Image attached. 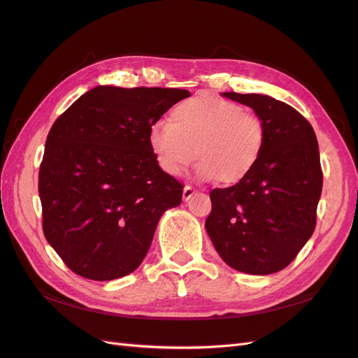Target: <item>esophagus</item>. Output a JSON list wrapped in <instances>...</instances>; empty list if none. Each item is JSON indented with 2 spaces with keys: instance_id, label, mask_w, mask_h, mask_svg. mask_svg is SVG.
<instances>
[{
  "instance_id": "obj_1",
  "label": "esophagus",
  "mask_w": 358,
  "mask_h": 358,
  "mask_svg": "<svg viewBox=\"0 0 358 358\" xmlns=\"http://www.w3.org/2000/svg\"><path fill=\"white\" fill-rule=\"evenodd\" d=\"M194 194H196V189H194L192 187H189V185H187L185 188H183V200L185 201H188V200H191V197L194 196Z\"/></svg>"
}]
</instances>
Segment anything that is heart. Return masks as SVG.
Here are the masks:
<instances>
[{"label":"heart","instance_id":"obj_1","mask_svg":"<svg viewBox=\"0 0 358 358\" xmlns=\"http://www.w3.org/2000/svg\"><path fill=\"white\" fill-rule=\"evenodd\" d=\"M264 143V122L257 113L208 95L178 103L170 122H157L149 129L150 150L169 175H182L197 154L199 176L227 187L251 175Z\"/></svg>","mask_w":358,"mask_h":358}]
</instances>
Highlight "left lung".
<instances>
[{"instance_id":"8db88e82","label":"left lung","mask_w":358,"mask_h":358,"mask_svg":"<svg viewBox=\"0 0 358 358\" xmlns=\"http://www.w3.org/2000/svg\"><path fill=\"white\" fill-rule=\"evenodd\" d=\"M262 117L266 143L251 175L210 191L206 230L224 262L239 272L285 268L317 224L322 170L315 131L294 107L268 95L224 92Z\"/></svg>"}]
</instances>
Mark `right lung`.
Here are the masks:
<instances>
[{
    "label": "right lung",
    "instance_id": "add662e5",
    "mask_svg": "<svg viewBox=\"0 0 358 358\" xmlns=\"http://www.w3.org/2000/svg\"><path fill=\"white\" fill-rule=\"evenodd\" d=\"M187 96L96 86L52 125L38 173L43 233L76 275L112 280L134 272L161 215L180 204L183 185L158 166L149 129Z\"/></svg>",
    "mask_w": 358,
    "mask_h": 358
}]
</instances>
